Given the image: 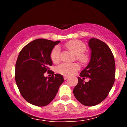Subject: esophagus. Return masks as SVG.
<instances>
[{"label":"esophagus","instance_id":"esophagus-1","mask_svg":"<svg viewBox=\"0 0 127 127\" xmlns=\"http://www.w3.org/2000/svg\"><path fill=\"white\" fill-rule=\"evenodd\" d=\"M68 78H69L68 76H66V75H64V80H66V79H68Z\"/></svg>","mask_w":127,"mask_h":127}]
</instances>
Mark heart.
Segmentation results:
<instances>
[{
    "instance_id": "heart-1",
    "label": "heart",
    "mask_w": 127,
    "mask_h": 127,
    "mask_svg": "<svg viewBox=\"0 0 127 127\" xmlns=\"http://www.w3.org/2000/svg\"><path fill=\"white\" fill-rule=\"evenodd\" d=\"M65 47L76 56V59L82 63H86L88 61V56L84 54L86 50V45L84 42L78 40H73L66 43ZM52 61L56 63L60 58V48L58 46H56L52 50L50 54ZM80 69L78 64L63 63L56 68V71L60 74L64 75H71Z\"/></svg>"
}]
</instances>
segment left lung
<instances>
[{
    "mask_svg": "<svg viewBox=\"0 0 127 127\" xmlns=\"http://www.w3.org/2000/svg\"><path fill=\"white\" fill-rule=\"evenodd\" d=\"M91 58L80 72L78 84L73 90L75 98L84 106L98 104L107 96L116 77L114 57L109 47L103 41L92 38L88 42ZM88 78L89 81H84Z\"/></svg>",
    "mask_w": 127,
    "mask_h": 127,
    "instance_id": "left-lung-1",
    "label": "left lung"
}]
</instances>
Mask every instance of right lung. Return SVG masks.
<instances>
[{"label": "right lung", "instance_id": "1", "mask_svg": "<svg viewBox=\"0 0 127 127\" xmlns=\"http://www.w3.org/2000/svg\"><path fill=\"white\" fill-rule=\"evenodd\" d=\"M60 42L34 40L24 47L18 56L15 75L16 85L24 99L34 106L48 105L64 82L62 75L54 74L53 72L50 77L44 76V73L50 71L52 50Z\"/></svg>", "mask_w": 127, "mask_h": 127}]
</instances>
